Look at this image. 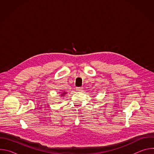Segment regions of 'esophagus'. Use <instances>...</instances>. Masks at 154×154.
Segmentation results:
<instances>
[{
	"mask_svg": "<svg viewBox=\"0 0 154 154\" xmlns=\"http://www.w3.org/2000/svg\"><path fill=\"white\" fill-rule=\"evenodd\" d=\"M76 90H77V91H82L83 88H82V87H77V88H76Z\"/></svg>",
	"mask_w": 154,
	"mask_h": 154,
	"instance_id": "obj_1",
	"label": "esophagus"
}]
</instances>
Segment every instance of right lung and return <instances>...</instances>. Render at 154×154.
<instances>
[{"instance_id":"1","label":"right lung","mask_w":154,"mask_h":154,"mask_svg":"<svg viewBox=\"0 0 154 154\" xmlns=\"http://www.w3.org/2000/svg\"><path fill=\"white\" fill-rule=\"evenodd\" d=\"M65 94H66V92H63V93H61V96H64V95H65Z\"/></svg>"}]
</instances>
